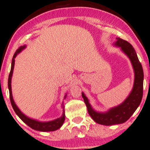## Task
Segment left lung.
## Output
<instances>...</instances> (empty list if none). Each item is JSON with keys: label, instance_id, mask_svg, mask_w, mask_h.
I'll return each instance as SVG.
<instances>
[{"label": "left lung", "instance_id": "8db88e82", "mask_svg": "<svg viewBox=\"0 0 150 150\" xmlns=\"http://www.w3.org/2000/svg\"><path fill=\"white\" fill-rule=\"evenodd\" d=\"M116 40L114 45L120 47L122 52L129 58L134 71V82L129 96L121 104L110 108L105 112H98L92 108L88 98L82 92V96L89 116L97 123L103 125H118L127 121L140 105L143 98V70L135 50L126 40L120 38H116Z\"/></svg>", "mask_w": 150, "mask_h": 150}]
</instances>
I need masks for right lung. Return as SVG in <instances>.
I'll list each match as a JSON object with an SVG mask.
<instances>
[{
	"label": "right lung",
	"mask_w": 150,
	"mask_h": 150,
	"mask_svg": "<svg viewBox=\"0 0 150 150\" xmlns=\"http://www.w3.org/2000/svg\"><path fill=\"white\" fill-rule=\"evenodd\" d=\"M26 47V45L21 46L18 48V50H16L15 52V54H13L12 61H11V71L10 73H9V79H8V88L9 91V98H10V101L11 106L16 112V114L18 115L19 118H21V120H23V122H25V124H27L29 127L32 128L33 129L37 130V131L39 132H53L55 131V130H57L59 129L60 127L63 125L64 121H65V111H64L63 105H62V108H63V115H62L61 117L56 118L55 120H50V121L47 122H41L38 121V120L32 119V118H30L25 115L21 111L19 110V108L17 107L16 105L14 100H13V96H12V92H11V78H12V74H13V67H14V64H15V58L16 57V56L20 53V52L22 51L23 50H24L25 48ZM66 96L67 94H65L64 98H66Z\"/></svg>",
	"instance_id": "right-lung-1"
}]
</instances>
